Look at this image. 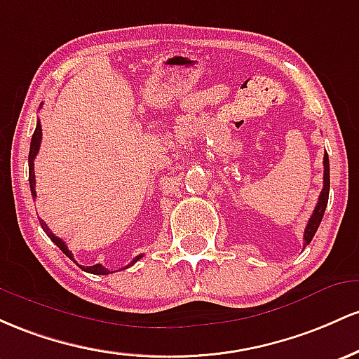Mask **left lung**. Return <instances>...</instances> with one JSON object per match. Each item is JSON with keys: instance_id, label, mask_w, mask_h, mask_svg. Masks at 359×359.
Returning <instances> with one entry per match:
<instances>
[{"instance_id": "8db88e82", "label": "left lung", "mask_w": 359, "mask_h": 359, "mask_svg": "<svg viewBox=\"0 0 359 359\" xmlns=\"http://www.w3.org/2000/svg\"><path fill=\"white\" fill-rule=\"evenodd\" d=\"M329 187H331V178H329V156H327V152H325V154H324V188H322V191L319 195V201H317L316 208H313L312 217H310L307 227H305V232H304L305 244L304 245L310 244V241H312L313 236H316L317 229H319L322 217H324L325 207H327Z\"/></svg>"}]
</instances>
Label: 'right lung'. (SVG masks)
<instances>
[{
  "instance_id": "add662e5",
  "label": "right lung",
  "mask_w": 359,
  "mask_h": 359,
  "mask_svg": "<svg viewBox=\"0 0 359 359\" xmlns=\"http://www.w3.org/2000/svg\"><path fill=\"white\" fill-rule=\"evenodd\" d=\"M40 142H42V127H40V120H37V127H35V132H34V135H32V142H30V152H28V181H30V191H32V196H37V193H35V172H34V159H35V156L39 154ZM40 225H42L43 232H46L47 236L50 237V241H52V243H54L55 245H57V248L60 249V251L64 252V255H66L67 257H71V259L74 261V256H72V252L69 251V249H67L66 243H64L62 239H59L57 236H54V233H52V231H50L49 227H47V224L43 222L42 219H40ZM140 257H142V255H139V256H137V257H134V259L130 261V264H127L126 268L132 266V264H135L137 261L140 259ZM74 263H76V261H74ZM78 266L81 268V269H84V271H88V273H93V275H110V273H114V271H110V269H107V268H104L103 264H93V266H81V264H78ZM126 268H122V269H126Z\"/></svg>"
}]
</instances>
